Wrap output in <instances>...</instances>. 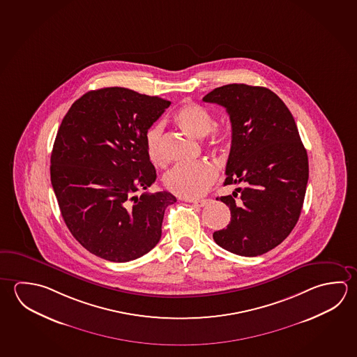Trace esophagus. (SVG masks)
<instances>
[{
    "mask_svg": "<svg viewBox=\"0 0 357 357\" xmlns=\"http://www.w3.org/2000/svg\"><path fill=\"white\" fill-rule=\"evenodd\" d=\"M189 203H192L194 206H204L209 203V199H193L189 200Z\"/></svg>",
    "mask_w": 357,
    "mask_h": 357,
    "instance_id": "obj_1",
    "label": "esophagus"
}]
</instances>
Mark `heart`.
Returning a JSON list of instances; mask_svg holds the SVG:
<instances>
[{
    "label": "heart",
    "mask_w": 357,
    "mask_h": 357,
    "mask_svg": "<svg viewBox=\"0 0 357 357\" xmlns=\"http://www.w3.org/2000/svg\"><path fill=\"white\" fill-rule=\"evenodd\" d=\"M174 120L184 132L195 138H203L208 134L209 143L225 148L231 144V132L227 126H213V116L209 110L195 104L193 101H185L176 109ZM163 126L160 123L153 126L145 132V151L151 163L162 167L165 163L163 148ZM218 178L217 167L208 162L192 164H178L164 176L163 184L172 193L181 198L193 199L199 198L208 192Z\"/></svg>",
    "instance_id": "1"
}]
</instances>
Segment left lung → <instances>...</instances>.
Listing matches in <instances>:
<instances>
[{"label":"left lung","mask_w":357,"mask_h":357,"mask_svg":"<svg viewBox=\"0 0 357 357\" xmlns=\"http://www.w3.org/2000/svg\"><path fill=\"white\" fill-rule=\"evenodd\" d=\"M203 101L225 107L231 119L225 185H245L217 198L229 206L231 222L213 239L238 256H261L282 243L300 218L308 181L306 149L292 114L269 89L229 84Z\"/></svg>","instance_id":"8db88e82"}]
</instances>
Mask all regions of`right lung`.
Wrapping results in <instances>:
<instances>
[{
    "label": "right lung",
    "instance_id": "right-lung-1",
    "mask_svg": "<svg viewBox=\"0 0 357 357\" xmlns=\"http://www.w3.org/2000/svg\"><path fill=\"white\" fill-rule=\"evenodd\" d=\"M170 101L126 88L89 91L71 105L51 153V184L84 248L112 262L144 256L162 237L169 192L135 193L157 179L145 132Z\"/></svg>",
    "mask_w": 357,
    "mask_h": 357
}]
</instances>
